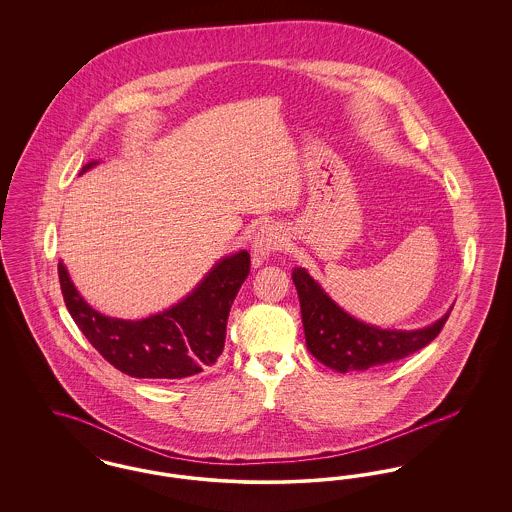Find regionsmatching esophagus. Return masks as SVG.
Masks as SVG:
<instances>
[{
	"instance_id": "34e87169",
	"label": "esophagus",
	"mask_w": 512,
	"mask_h": 512,
	"mask_svg": "<svg viewBox=\"0 0 512 512\" xmlns=\"http://www.w3.org/2000/svg\"><path fill=\"white\" fill-rule=\"evenodd\" d=\"M284 245V236L276 226H263L257 236H255V244H253V257L257 263H261L263 259H267L270 253L282 249Z\"/></svg>"
}]
</instances>
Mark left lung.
<instances>
[{"label":"left lung","instance_id":"left-lung-1","mask_svg":"<svg viewBox=\"0 0 512 512\" xmlns=\"http://www.w3.org/2000/svg\"><path fill=\"white\" fill-rule=\"evenodd\" d=\"M292 278L301 303L307 349L322 365L340 372L366 370L413 355L438 338L453 311L422 330H380L343 313L303 268L293 270Z\"/></svg>","mask_w":512,"mask_h":512}]
</instances>
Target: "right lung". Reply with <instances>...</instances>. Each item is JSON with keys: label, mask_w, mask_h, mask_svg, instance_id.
<instances>
[{"label": "right lung", "mask_w": 512, "mask_h": 512, "mask_svg": "<svg viewBox=\"0 0 512 512\" xmlns=\"http://www.w3.org/2000/svg\"><path fill=\"white\" fill-rule=\"evenodd\" d=\"M96 163L86 165L88 171ZM249 253L222 259L192 295L146 320L99 315L80 295L59 263V284L76 326L99 355L132 378L182 380L215 365L224 349L226 320L249 274Z\"/></svg>", "instance_id": "add662e5"}]
</instances>
